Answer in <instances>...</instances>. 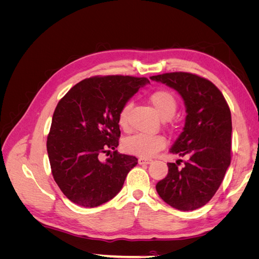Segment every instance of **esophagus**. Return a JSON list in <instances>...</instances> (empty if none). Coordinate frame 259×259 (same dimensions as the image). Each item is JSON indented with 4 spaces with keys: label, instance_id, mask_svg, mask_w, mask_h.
<instances>
[{
    "label": "esophagus",
    "instance_id": "obj_1",
    "mask_svg": "<svg viewBox=\"0 0 259 259\" xmlns=\"http://www.w3.org/2000/svg\"><path fill=\"white\" fill-rule=\"evenodd\" d=\"M152 162L151 159H146V158H139L138 163L139 164H150Z\"/></svg>",
    "mask_w": 259,
    "mask_h": 259
}]
</instances>
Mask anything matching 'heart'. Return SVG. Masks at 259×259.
Returning a JSON list of instances; mask_svg holds the SVG:
<instances>
[{"label":"heart","instance_id":"heart-1","mask_svg":"<svg viewBox=\"0 0 259 259\" xmlns=\"http://www.w3.org/2000/svg\"><path fill=\"white\" fill-rule=\"evenodd\" d=\"M149 101L153 106L154 110L163 120H168L177 110V100L175 96L168 91L159 90L153 92L149 96ZM132 108V103L125 104L119 114V125L122 128H127L128 116ZM166 142L160 135L137 134L124 140L123 148L127 153L134 154L142 158H150L161 149L165 147Z\"/></svg>","mask_w":259,"mask_h":259}]
</instances>
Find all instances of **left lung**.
<instances>
[{
    "label": "left lung",
    "instance_id": "1",
    "mask_svg": "<svg viewBox=\"0 0 259 259\" xmlns=\"http://www.w3.org/2000/svg\"><path fill=\"white\" fill-rule=\"evenodd\" d=\"M174 89L186 106L184 131L169 152L185 156L184 166L167 163L166 177L156 184L160 198L179 210L205 205L221 186L231 161V112L210 81L188 72L150 76Z\"/></svg>",
    "mask_w": 259,
    "mask_h": 259
}]
</instances>
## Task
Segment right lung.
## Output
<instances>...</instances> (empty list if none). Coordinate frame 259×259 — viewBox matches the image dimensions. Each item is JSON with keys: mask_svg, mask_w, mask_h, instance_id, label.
<instances>
[{"mask_svg": "<svg viewBox=\"0 0 259 259\" xmlns=\"http://www.w3.org/2000/svg\"><path fill=\"white\" fill-rule=\"evenodd\" d=\"M147 77L93 76L70 90L55 109L48 136V153L55 182L66 197L84 207H96L114 198L135 156L115 150L121 135L122 107ZM112 155L101 162V153Z\"/></svg>", "mask_w": 259, "mask_h": 259, "instance_id": "add662e5", "label": "right lung"}]
</instances>
